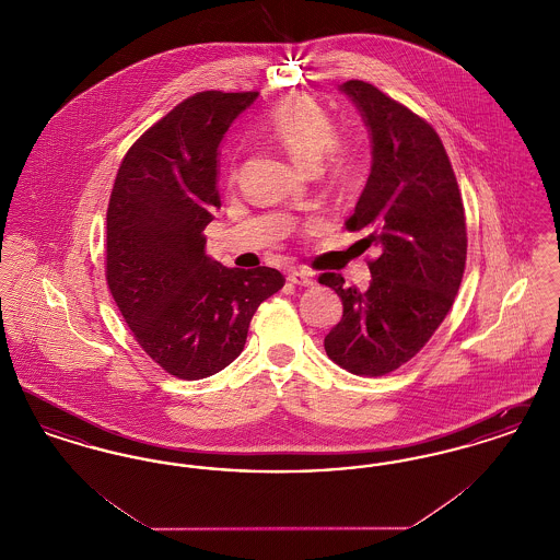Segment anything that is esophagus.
<instances>
[{
  "instance_id": "obj_1",
  "label": "esophagus",
  "mask_w": 560,
  "mask_h": 560,
  "mask_svg": "<svg viewBox=\"0 0 560 560\" xmlns=\"http://www.w3.org/2000/svg\"><path fill=\"white\" fill-rule=\"evenodd\" d=\"M288 281L293 283V285H300V288H313L315 285L313 275H308L304 270H290L288 272Z\"/></svg>"
}]
</instances>
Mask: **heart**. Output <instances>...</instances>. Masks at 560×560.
Returning a JSON list of instances; mask_svg holds the SVG:
<instances>
[{
  "label": "heart",
  "mask_w": 560,
  "mask_h": 560,
  "mask_svg": "<svg viewBox=\"0 0 560 560\" xmlns=\"http://www.w3.org/2000/svg\"><path fill=\"white\" fill-rule=\"evenodd\" d=\"M268 132L304 167H317L345 178L354 167L352 147L336 138V128L325 108L304 94L281 101L268 115Z\"/></svg>",
  "instance_id": "obj_1"
}]
</instances>
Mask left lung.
I'll list each match as a JSON object with an SVG mask.
<instances>
[{
  "mask_svg": "<svg viewBox=\"0 0 560 560\" xmlns=\"http://www.w3.org/2000/svg\"><path fill=\"white\" fill-rule=\"evenodd\" d=\"M340 90L361 110L372 138V174L350 231H370L380 256L368 292L323 272L345 313L325 352L354 375H384L416 357L447 317L466 267V215L447 151L434 128L368 81Z\"/></svg>",
  "mask_w": 560,
  "mask_h": 560,
  "instance_id": "obj_1",
  "label": "left lung"
}]
</instances>
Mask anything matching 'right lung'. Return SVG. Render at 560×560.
Here are the masks:
<instances>
[{"label":"right lung","instance_id":"add662e5","mask_svg":"<svg viewBox=\"0 0 560 560\" xmlns=\"http://www.w3.org/2000/svg\"><path fill=\"white\" fill-rule=\"evenodd\" d=\"M258 92L188 96L142 133L117 170L107 210V285L133 340L170 375L231 365L277 268H226L206 254L220 210L218 147Z\"/></svg>","mask_w":560,"mask_h":560}]
</instances>
